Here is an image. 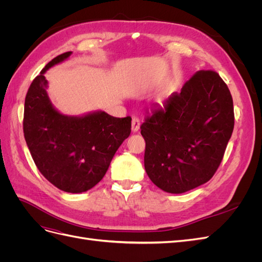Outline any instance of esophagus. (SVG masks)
Returning a JSON list of instances; mask_svg holds the SVG:
<instances>
[{
    "label": "esophagus",
    "instance_id": "1",
    "mask_svg": "<svg viewBox=\"0 0 262 262\" xmlns=\"http://www.w3.org/2000/svg\"><path fill=\"white\" fill-rule=\"evenodd\" d=\"M131 129L133 132H138L140 129V119L137 117L132 118V123H131Z\"/></svg>",
    "mask_w": 262,
    "mask_h": 262
}]
</instances>
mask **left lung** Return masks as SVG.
Instances as JSON below:
<instances>
[{"label":"left lung","instance_id":"1","mask_svg":"<svg viewBox=\"0 0 262 262\" xmlns=\"http://www.w3.org/2000/svg\"><path fill=\"white\" fill-rule=\"evenodd\" d=\"M234 129L233 98L214 71H199L141 125L144 167L158 188L184 193L209 181Z\"/></svg>","mask_w":262,"mask_h":262}]
</instances>
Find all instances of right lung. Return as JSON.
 I'll list each match as a JSON object with an SVG mask.
<instances>
[{
	"label": "right lung",
	"mask_w": 262,
	"mask_h": 262,
	"mask_svg": "<svg viewBox=\"0 0 262 262\" xmlns=\"http://www.w3.org/2000/svg\"><path fill=\"white\" fill-rule=\"evenodd\" d=\"M71 54L69 51L52 59L30 84L23 129L42 176L62 191L81 193L105 176L117 149L130 136L131 118H116L101 110L67 116L53 107L45 73Z\"/></svg>",
	"instance_id": "add662e5"
}]
</instances>
